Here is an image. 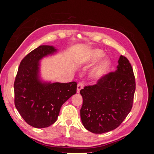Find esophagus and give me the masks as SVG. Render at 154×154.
<instances>
[{
  "mask_svg": "<svg viewBox=\"0 0 154 154\" xmlns=\"http://www.w3.org/2000/svg\"><path fill=\"white\" fill-rule=\"evenodd\" d=\"M84 85H85V83L83 82H81L78 83V86H77V92H80V91L82 89V88H83Z\"/></svg>",
  "mask_w": 154,
  "mask_h": 154,
  "instance_id": "esophagus-1",
  "label": "esophagus"
}]
</instances>
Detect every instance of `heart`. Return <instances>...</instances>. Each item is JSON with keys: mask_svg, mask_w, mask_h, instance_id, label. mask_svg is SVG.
Instances as JSON below:
<instances>
[{"mask_svg": "<svg viewBox=\"0 0 154 154\" xmlns=\"http://www.w3.org/2000/svg\"><path fill=\"white\" fill-rule=\"evenodd\" d=\"M103 55V51L99 49H96L94 50L91 53V55L90 58L88 59V62H95L96 60H99L102 56ZM110 66V62L108 59H104L102 61L97 65V66L93 70L92 72V76L96 78H99L101 77L102 76L105 74V73L106 72L107 70H108Z\"/></svg>", "mask_w": 154, "mask_h": 154, "instance_id": "1", "label": "heart"}]
</instances>
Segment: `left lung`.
Instances as JSON below:
<instances>
[{
  "mask_svg": "<svg viewBox=\"0 0 154 154\" xmlns=\"http://www.w3.org/2000/svg\"><path fill=\"white\" fill-rule=\"evenodd\" d=\"M117 70L101 76L96 84L80 90V116L84 127L103 134L118 128L131 110L136 91L135 76L129 60L121 55Z\"/></svg>",
  "mask_w": 154,
  "mask_h": 154,
  "instance_id": "8db88e82",
  "label": "left lung"
}]
</instances>
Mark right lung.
<instances>
[{
	"mask_svg": "<svg viewBox=\"0 0 154 154\" xmlns=\"http://www.w3.org/2000/svg\"><path fill=\"white\" fill-rule=\"evenodd\" d=\"M53 46L40 45L22 60L14 82L15 105L25 122L35 128H45L57 120L60 108L75 94L77 83H42L40 60L53 54Z\"/></svg>",
	"mask_w": 154,
	"mask_h": 154,
	"instance_id": "1",
	"label": "right lung"
}]
</instances>
